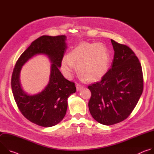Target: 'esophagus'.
<instances>
[{
  "label": "esophagus",
  "mask_w": 154,
  "mask_h": 154,
  "mask_svg": "<svg viewBox=\"0 0 154 154\" xmlns=\"http://www.w3.org/2000/svg\"><path fill=\"white\" fill-rule=\"evenodd\" d=\"M76 88H77V91H80V90H82L83 88V86L81 84H79V83H77L76 85Z\"/></svg>",
  "instance_id": "34e87169"
}]
</instances>
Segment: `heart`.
Segmentation results:
<instances>
[{"label": "heart", "instance_id": "1", "mask_svg": "<svg viewBox=\"0 0 154 154\" xmlns=\"http://www.w3.org/2000/svg\"><path fill=\"white\" fill-rule=\"evenodd\" d=\"M77 64L78 73L88 81H97L106 74L109 65V57L102 44L82 42L62 60V69L65 75L71 79Z\"/></svg>", "mask_w": 154, "mask_h": 154}]
</instances>
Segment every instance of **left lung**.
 Masks as SVG:
<instances>
[{"label":"left lung","mask_w":154,"mask_h":154,"mask_svg":"<svg viewBox=\"0 0 154 154\" xmlns=\"http://www.w3.org/2000/svg\"><path fill=\"white\" fill-rule=\"evenodd\" d=\"M115 51L109 69L102 80L88 86L91 93L90 112L98 122L110 125L128 117L143 91L141 63L126 45L111 39Z\"/></svg>","instance_id":"1"}]
</instances>
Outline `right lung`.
<instances>
[{
	"mask_svg": "<svg viewBox=\"0 0 154 154\" xmlns=\"http://www.w3.org/2000/svg\"><path fill=\"white\" fill-rule=\"evenodd\" d=\"M66 36L43 35L32 42L18 58L11 77V89L19 111L30 122L49 127L57 125L64 117L68 108V98L76 91L75 83L66 79L59 70L67 46ZM37 54L48 56L51 65L50 80L41 92L29 95L21 89L19 80L21 66Z\"/></svg>",
	"mask_w": 154,
	"mask_h": 154,
	"instance_id": "add662e5",
	"label": "right lung"
}]
</instances>
